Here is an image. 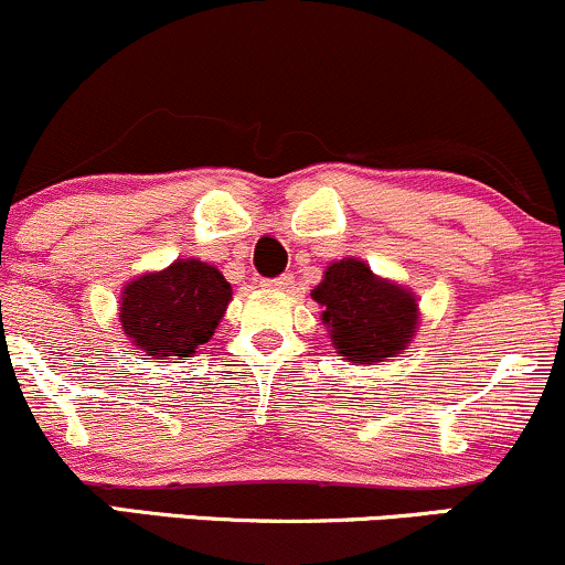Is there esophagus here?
<instances>
[{"instance_id": "esophagus-1", "label": "esophagus", "mask_w": 565, "mask_h": 565, "mask_svg": "<svg viewBox=\"0 0 565 565\" xmlns=\"http://www.w3.org/2000/svg\"><path fill=\"white\" fill-rule=\"evenodd\" d=\"M264 285H266V288H271V290H290V288H294V277L280 275V277H275V280H266Z\"/></svg>"}]
</instances>
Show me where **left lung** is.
I'll list each match as a JSON object with an SVG mask.
<instances>
[{
  "label": "left lung",
  "mask_w": 565,
  "mask_h": 565,
  "mask_svg": "<svg viewBox=\"0 0 565 565\" xmlns=\"http://www.w3.org/2000/svg\"><path fill=\"white\" fill-rule=\"evenodd\" d=\"M322 322L331 328L335 350L344 360L382 363L395 358L414 335L419 309L408 290L379 280L371 266L347 258L328 266L326 280L312 290Z\"/></svg>",
  "instance_id": "8db88e82"
}]
</instances>
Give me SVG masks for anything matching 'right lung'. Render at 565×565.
<instances>
[{
	"label": "right lung",
	"instance_id": "add662e5",
	"mask_svg": "<svg viewBox=\"0 0 565 565\" xmlns=\"http://www.w3.org/2000/svg\"><path fill=\"white\" fill-rule=\"evenodd\" d=\"M232 299V285L211 264L181 258L122 290L119 320L143 360H186L211 341Z\"/></svg>",
	"mask_w": 565,
	"mask_h": 565
}]
</instances>
